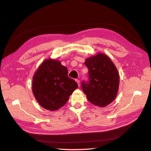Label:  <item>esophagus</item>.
Wrapping results in <instances>:
<instances>
[{
    "label": "esophagus",
    "mask_w": 151,
    "mask_h": 151,
    "mask_svg": "<svg viewBox=\"0 0 151 151\" xmlns=\"http://www.w3.org/2000/svg\"><path fill=\"white\" fill-rule=\"evenodd\" d=\"M76 81L77 82V84H78V86H80V81L79 79H76Z\"/></svg>",
    "instance_id": "esophagus-1"
}]
</instances>
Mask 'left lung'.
Masks as SVG:
<instances>
[{"label":"left lung","instance_id":"1","mask_svg":"<svg viewBox=\"0 0 151 151\" xmlns=\"http://www.w3.org/2000/svg\"><path fill=\"white\" fill-rule=\"evenodd\" d=\"M89 80L82 82V89L88 101L99 107L110 104L116 98L120 77L115 64L107 55L98 53L87 58Z\"/></svg>","mask_w":151,"mask_h":151}]
</instances>
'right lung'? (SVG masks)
<instances>
[{
  "mask_svg": "<svg viewBox=\"0 0 151 151\" xmlns=\"http://www.w3.org/2000/svg\"><path fill=\"white\" fill-rule=\"evenodd\" d=\"M78 88L76 82L68 77V70L53 59L45 60L33 77L32 89L36 99L43 108L57 110L65 104Z\"/></svg>",
  "mask_w": 151,
  "mask_h": 151,
  "instance_id": "1",
  "label": "right lung"
}]
</instances>
